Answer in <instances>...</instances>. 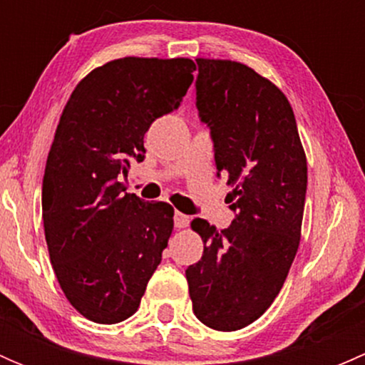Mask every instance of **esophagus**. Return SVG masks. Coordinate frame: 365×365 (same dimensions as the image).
<instances>
[{"label":"esophagus","mask_w":365,"mask_h":365,"mask_svg":"<svg viewBox=\"0 0 365 365\" xmlns=\"http://www.w3.org/2000/svg\"><path fill=\"white\" fill-rule=\"evenodd\" d=\"M175 226L178 227V230H183V227L189 226V217L185 215V213L182 212H176L175 213Z\"/></svg>","instance_id":"esophagus-1"}]
</instances>
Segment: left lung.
Returning <instances> with one entry per match:
<instances>
[{
    "mask_svg": "<svg viewBox=\"0 0 365 365\" xmlns=\"http://www.w3.org/2000/svg\"><path fill=\"white\" fill-rule=\"evenodd\" d=\"M196 106L227 173L226 230L190 222L205 249L185 270L196 318L220 332L256 322L281 292L300 244L307 160L286 95L244 63L197 58Z\"/></svg>",
    "mask_w": 365,
    "mask_h": 365,
    "instance_id": "obj_1",
    "label": "left lung"
}]
</instances>
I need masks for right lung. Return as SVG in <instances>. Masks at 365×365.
I'll return each instance as SVG.
<instances>
[{
    "instance_id": "obj_1",
    "label": "right lung",
    "mask_w": 365,
    "mask_h": 365,
    "mask_svg": "<svg viewBox=\"0 0 365 365\" xmlns=\"http://www.w3.org/2000/svg\"><path fill=\"white\" fill-rule=\"evenodd\" d=\"M189 58L127 56L91 70L61 113L42 183L47 249L67 300L90 322L130 318L168 247L175 210L125 192L145 134L192 84Z\"/></svg>"
}]
</instances>
